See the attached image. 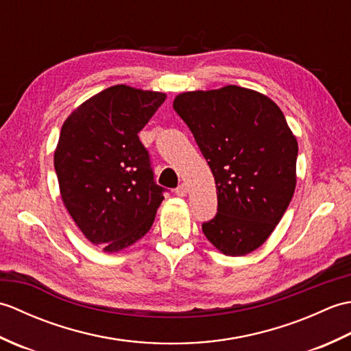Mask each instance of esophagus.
<instances>
[{
  "label": "esophagus",
  "mask_w": 351,
  "mask_h": 351,
  "mask_svg": "<svg viewBox=\"0 0 351 351\" xmlns=\"http://www.w3.org/2000/svg\"><path fill=\"white\" fill-rule=\"evenodd\" d=\"M175 193H176V195L180 196V197H184L185 195H187V185H185V184H181L180 187H178V189L175 190Z\"/></svg>",
  "instance_id": "obj_1"
}]
</instances>
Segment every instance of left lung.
Here are the masks:
<instances>
[{"label": "left lung", "instance_id": "1", "mask_svg": "<svg viewBox=\"0 0 351 351\" xmlns=\"http://www.w3.org/2000/svg\"><path fill=\"white\" fill-rule=\"evenodd\" d=\"M173 108L217 187L205 237L225 255H247L270 237L294 195L299 146L285 116L270 98L238 86L178 95Z\"/></svg>", "mask_w": 351, "mask_h": 351}]
</instances>
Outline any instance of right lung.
I'll use <instances>...</instances> for the list:
<instances>
[{
	"instance_id": "right-lung-1",
	"label": "right lung",
	"mask_w": 351,
	"mask_h": 351,
	"mask_svg": "<svg viewBox=\"0 0 351 351\" xmlns=\"http://www.w3.org/2000/svg\"><path fill=\"white\" fill-rule=\"evenodd\" d=\"M166 99L158 92L113 86L66 119L54 154L62 199L88 241L119 252L151 229L166 189L155 182L138 138Z\"/></svg>"
}]
</instances>
